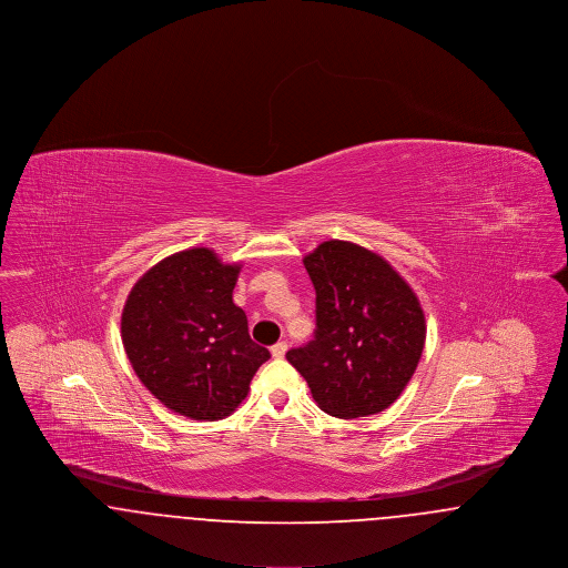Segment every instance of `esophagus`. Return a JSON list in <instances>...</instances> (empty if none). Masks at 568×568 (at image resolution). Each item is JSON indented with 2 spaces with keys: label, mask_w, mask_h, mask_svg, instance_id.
<instances>
[{
  "label": "esophagus",
  "mask_w": 568,
  "mask_h": 568,
  "mask_svg": "<svg viewBox=\"0 0 568 568\" xmlns=\"http://www.w3.org/2000/svg\"><path fill=\"white\" fill-rule=\"evenodd\" d=\"M271 353L274 359H283L285 353H287V345L285 343H276V345H272Z\"/></svg>",
  "instance_id": "34e87169"
}]
</instances>
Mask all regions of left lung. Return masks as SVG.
Wrapping results in <instances>:
<instances>
[{
  "label": "left lung",
  "instance_id": "obj_1",
  "mask_svg": "<svg viewBox=\"0 0 568 568\" xmlns=\"http://www.w3.org/2000/svg\"><path fill=\"white\" fill-rule=\"evenodd\" d=\"M315 287V338L287 352L315 403L341 419L366 417L398 400L426 343L415 292L381 255L325 241L304 257Z\"/></svg>",
  "mask_w": 568,
  "mask_h": 568
}]
</instances>
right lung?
<instances>
[{"label": "right lung", "instance_id": "right-lung-1", "mask_svg": "<svg viewBox=\"0 0 568 568\" xmlns=\"http://www.w3.org/2000/svg\"><path fill=\"white\" fill-rule=\"evenodd\" d=\"M241 264L195 246L135 281L121 315V338L142 385L170 410L200 422L234 413L271 357L248 336L232 292Z\"/></svg>", "mask_w": 568, "mask_h": 568}]
</instances>
